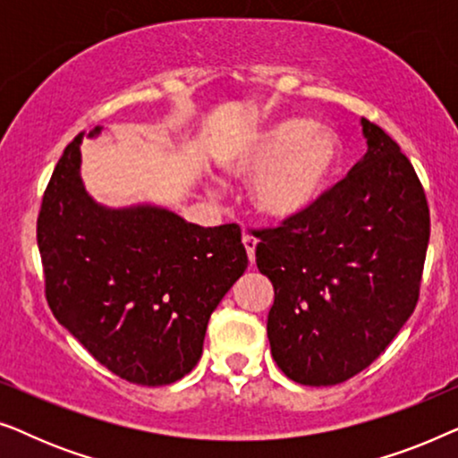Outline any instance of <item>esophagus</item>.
<instances>
[{
	"mask_svg": "<svg viewBox=\"0 0 458 458\" xmlns=\"http://www.w3.org/2000/svg\"><path fill=\"white\" fill-rule=\"evenodd\" d=\"M243 248H246L248 252V259H250V265H254V252H256V246H259V240H256L254 235H243Z\"/></svg>",
	"mask_w": 458,
	"mask_h": 458,
	"instance_id": "1",
	"label": "esophagus"
}]
</instances>
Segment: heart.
I'll use <instances>...</instances> for the list:
<instances>
[{"instance_id": "obj_1", "label": "heart", "mask_w": 458, "mask_h": 458, "mask_svg": "<svg viewBox=\"0 0 458 458\" xmlns=\"http://www.w3.org/2000/svg\"><path fill=\"white\" fill-rule=\"evenodd\" d=\"M335 131L310 118L287 116L243 133L223 166L252 177L250 198L262 216L287 221L309 212L329 190L340 165Z\"/></svg>"}]
</instances>
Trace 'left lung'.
<instances>
[{"mask_svg": "<svg viewBox=\"0 0 458 458\" xmlns=\"http://www.w3.org/2000/svg\"><path fill=\"white\" fill-rule=\"evenodd\" d=\"M360 123L365 158L309 212L256 229V267L275 290L271 354L302 386H335L367 369L419 300L428 198L398 143Z\"/></svg>", "mask_w": 458, "mask_h": 458, "instance_id": "1", "label": "left lung"}]
</instances>
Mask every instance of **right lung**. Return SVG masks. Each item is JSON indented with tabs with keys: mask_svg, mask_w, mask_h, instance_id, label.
Instances as JSON below:
<instances>
[{
	"mask_svg": "<svg viewBox=\"0 0 458 458\" xmlns=\"http://www.w3.org/2000/svg\"><path fill=\"white\" fill-rule=\"evenodd\" d=\"M81 141L55 165L37 218L47 304L118 377L168 386L198 365L212 310L246 271L242 229L99 206L81 181Z\"/></svg>",
	"mask_w": 458,
	"mask_h": 458,
	"instance_id": "obj_1",
	"label": "right lung"
}]
</instances>
